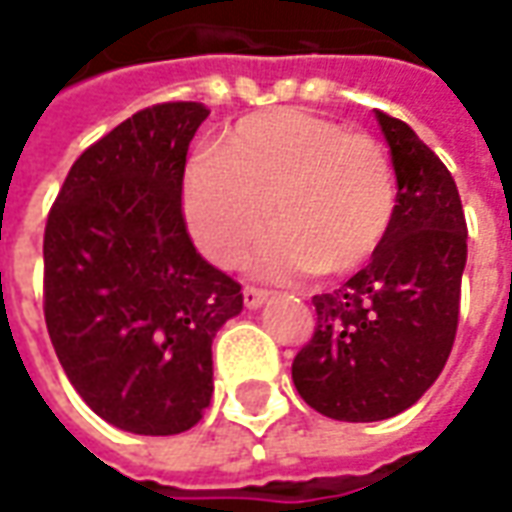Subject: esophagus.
Returning a JSON list of instances; mask_svg holds the SVG:
<instances>
[{"label": "esophagus", "mask_w": 512, "mask_h": 512, "mask_svg": "<svg viewBox=\"0 0 512 512\" xmlns=\"http://www.w3.org/2000/svg\"><path fill=\"white\" fill-rule=\"evenodd\" d=\"M269 297V291L266 289H257V286H243V303H246V309H257V306H263V300Z\"/></svg>", "instance_id": "1"}]
</instances>
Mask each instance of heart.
I'll return each mask as SVG.
<instances>
[{
	"label": "heart",
	"mask_w": 512,
	"mask_h": 512,
	"mask_svg": "<svg viewBox=\"0 0 512 512\" xmlns=\"http://www.w3.org/2000/svg\"><path fill=\"white\" fill-rule=\"evenodd\" d=\"M184 212L218 266H235L274 215L280 226L257 246L255 272L280 280L314 269L348 274L388 238L397 178L374 135L280 107L238 121L218 155L189 167Z\"/></svg>",
	"instance_id": "b5f03b06"
}]
</instances>
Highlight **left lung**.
Here are the masks:
<instances>
[{
  "label": "left lung",
  "instance_id": "8db88e82",
  "mask_svg": "<svg viewBox=\"0 0 512 512\" xmlns=\"http://www.w3.org/2000/svg\"><path fill=\"white\" fill-rule=\"evenodd\" d=\"M397 172V212L371 263L340 289L314 294L317 326L291 362L297 394L317 414L377 422L431 388L459 326L467 223L456 181L436 152L377 110Z\"/></svg>",
  "mask_w": 512,
  "mask_h": 512
}]
</instances>
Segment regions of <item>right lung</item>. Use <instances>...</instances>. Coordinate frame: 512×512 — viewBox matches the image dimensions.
Instances as JSON below:
<instances>
[{
	"label": "right lung",
	"instance_id": "obj_1",
	"mask_svg": "<svg viewBox=\"0 0 512 512\" xmlns=\"http://www.w3.org/2000/svg\"><path fill=\"white\" fill-rule=\"evenodd\" d=\"M209 110H138L76 158L45 226V323L64 374L110 425L172 436L212 399V340L243 309L238 280L186 232L189 141Z\"/></svg>",
	"mask_w": 512,
	"mask_h": 512
}]
</instances>
